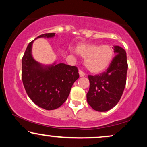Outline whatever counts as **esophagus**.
Here are the masks:
<instances>
[{
    "label": "esophagus",
    "instance_id": "obj_1",
    "mask_svg": "<svg viewBox=\"0 0 147 147\" xmlns=\"http://www.w3.org/2000/svg\"><path fill=\"white\" fill-rule=\"evenodd\" d=\"M79 74H80V77H84V76H85V74H84V72L82 71V70H79Z\"/></svg>",
    "mask_w": 147,
    "mask_h": 147
}]
</instances>
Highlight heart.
<instances>
[{
    "label": "heart",
    "instance_id": "b5f03b06",
    "mask_svg": "<svg viewBox=\"0 0 147 147\" xmlns=\"http://www.w3.org/2000/svg\"><path fill=\"white\" fill-rule=\"evenodd\" d=\"M76 53L84 58V63L92 73H99L108 67L113 58V50L108 45L84 43L78 45Z\"/></svg>",
    "mask_w": 147,
    "mask_h": 147
}]
</instances>
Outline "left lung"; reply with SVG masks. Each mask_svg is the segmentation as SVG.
<instances>
[{"mask_svg": "<svg viewBox=\"0 0 147 147\" xmlns=\"http://www.w3.org/2000/svg\"><path fill=\"white\" fill-rule=\"evenodd\" d=\"M113 49L116 55L106 71L99 75L88 76L90 89L87 102L98 112H106L114 107L125 88L128 70L126 53L120 46H114Z\"/></svg>", "mask_w": 147, "mask_h": 147, "instance_id": "8db88e82", "label": "left lung"}]
</instances>
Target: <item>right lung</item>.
Returning <instances> with one entry per match:
<instances>
[{"mask_svg": "<svg viewBox=\"0 0 147 147\" xmlns=\"http://www.w3.org/2000/svg\"><path fill=\"white\" fill-rule=\"evenodd\" d=\"M55 33H45L38 38H52ZM29 43L22 59V80L32 101L47 110L60 107L67 99L74 82L79 78L76 66L57 63L43 65L32 55L33 41Z\"/></svg>", "mask_w": 147, "mask_h": 147, "instance_id": "obj_1", "label": "right lung"}]
</instances>
